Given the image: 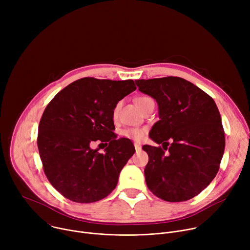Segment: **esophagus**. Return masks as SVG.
Masks as SVG:
<instances>
[{
  "instance_id": "obj_1",
  "label": "esophagus",
  "mask_w": 250,
  "mask_h": 250,
  "mask_svg": "<svg viewBox=\"0 0 250 250\" xmlns=\"http://www.w3.org/2000/svg\"><path fill=\"white\" fill-rule=\"evenodd\" d=\"M134 148H135L136 151H140L141 150V146L139 144H136V142H135V144H134Z\"/></svg>"
}]
</instances>
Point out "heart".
<instances>
[{
	"label": "heart",
	"mask_w": 250,
	"mask_h": 250,
	"mask_svg": "<svg viewBox=\"0 0 250 250\" xmlns=\"http://www.w3.org/2000/svg\"><path fill=\"white\" fill-rule=\"evenodd\" d=\"M148 100H149V98H147V97H140V98H137V99H136L135 103H136L137 106L139 108V106H140L142 104H145V103H146V101H148ZM117 112H118V108L115 109L114 114L116 115ZM123 133H124L125 136H126V137H128V138H130V139H132V140H134V141H140L142 138L145 137V135H146V129H144V128H138V127L128 128V129L124 130Z\"/></svg>",
	"instance_id": "1"
}]
</instances>
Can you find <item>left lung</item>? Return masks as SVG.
<instances>
[{
	"label": "left lung",
	"mask_w": 250,
	"mask_h": 250,
	"mask_svg": "<svg viewBox=\"0 0 250 250\" xmlns=\"http://www.w3.org/2000/svg\"><path fill=\"white\" fill-rule=\"evenodd\" d=\"M135 84L158 105L159 121L149 137L162 148L142 146L149 157L146 185L164 201H188L209 185L220 168L226 141L218 106L203 90L180 77L141 79ZM168 140L171 145L165 156Z\"/></svg>",
	"instance_id": "8db88e82"
}]
</instances>
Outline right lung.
<instances>
[{
	"label": "right lung",
	"mask_w": 250,
	"mask_h": 250,
	"mask_svg": "<svg viewBox=\"0 0 250 250\" xmlns=\"http://www.w3.org/2000/svg\"><path fill=\"white\" fill-rule=\"evenodd\" d=\"M136 89L132 80L82 78L61 90L47 104L39 126L38 147L50 184L65 198L93 203L116 188L135 149L113 132L117 104ZM99 140L105 153L92 150Z\"/></svg>",
	"instance_id": "1"
}]
</instances>
